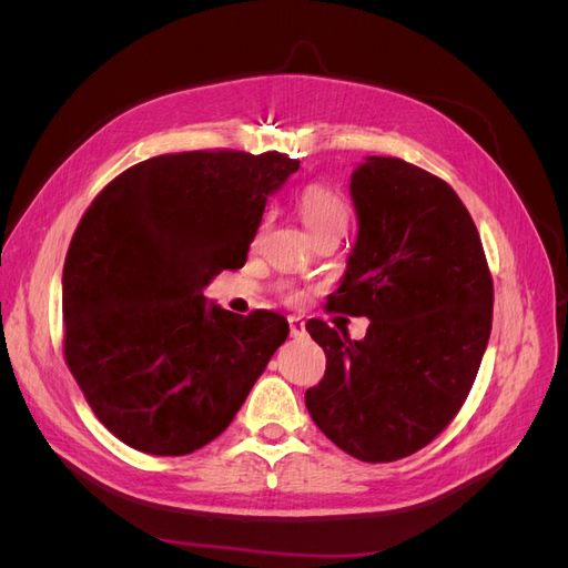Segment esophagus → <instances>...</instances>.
I'll return each mask as SVG.
<instances>
[{
    "label": "esophagus",
    "mask_w": 568,
    "mask_h": 568,
    "mask_svg": "<svg viewBox=\"0 0 568 568\" xmlns=\"http://www.w3.org/2000/svg\"><path fill=\"white\" fill-rule=\"evenodd\" d=\"M288 329H291V336L301 338L305 334V322L301 317H296V315H291L288 317Z\"/></svg>",
    "instance_id": "obj_1"
}]
</instances>
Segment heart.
I'll return each instance as SVG.
<instances>
[{
    "label": "heart",
    "instance_id": "b5f03b06",
    "mask_svg": "<svg viewBox=\"0 0 568 568\" xmlns=\"http://www.w3.org/2000/svg\"><path fill=\"white\" fill-rule=\"evenodd\" d=\"M298 215L311 236L343 234L348 227V203L334 186L313 182L298 196ZM288 301L294 296H286Z\"/></svg>",
    "mask_w": 568,
    "mask_h": 568
}]
</instances>
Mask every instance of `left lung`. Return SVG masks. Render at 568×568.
<instances>
[{"label": "left lung", "mask_w": 568, "mask_h": 568, "mask_svg": "<svg viewBox=\"0 0 568 568\" xmlns=\"http://www.w3.org/2000/svg\"><path fill=\"white\" fill-rule=\"evenodd\" d=\"M357 244L326 311L372 320L363 341L322 320L326 353L305 405L322 434L363 462L426 448L474 386L493 326V274L455 189L393 156L353 170Z\"/></svg>", "instance_id": "left-lung-1"}]
</instances>
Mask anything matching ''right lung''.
<instances>
[{
    "instance_id": "obj_1",
    "label": "right lung",
    "mask_w": 568,
    "mask_h": 568,
    "mask_svg": "<svg viewBox=\"0 0 568 568\" xmlns=\"http://www.w3.org/2000/svg\"><path fill=\"white\" fill-rule=\"evenodd\" d=\"M301 161L277 151L163 153L123 170L90 203L63 265V357L109 432L149 455L217 438L288 336L272 311L205 305L239 270L267 194Z\"/></svg>"
}]
</instances>
